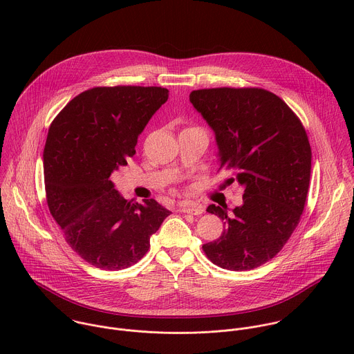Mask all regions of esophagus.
I'll return each instance as SVG.
<instances>
[{"label": "esophagus", "instance_id": "obj_1", "mask_svg": "<svg viewBox=\"0 0 354 354\" xmlns=\"http://www.w3.org/2000/svg\"><path fill=\"white\" fill-rule=\"evenodd\" d=\"M179 212L198 216L201 213H205V206L200 205V203H196V201L185 200V201H182V203L179 205Z\"/></svg>", "mask_w": 354, "mask_h": 354}]
</instances>
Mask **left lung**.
<instances>
[{
  "label": "left lung",
  "instance_id": "8db88e82",
  "mask_svg": "<svg viewBox=\"0 0 354 354\" xmlns=\"http://www.w3.org/2000/svg\"><path fill=\"white\" fill-rule=\"evenodd\" d=\"M189 99L216 134L220 169L245 189L242 206L207 207L225 228L203 250L223 269H255L279 254L304 212L311 176L306 129L262 88L197 89Z\"/></svg>",
  "mask_w": 354,
  "mask_h": 354
}]
</instances>
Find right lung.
Returning a JSON list of instances; mask_svg holds the SVG:
<instances>
[{"label":"right lung","mask_w":354,"mask_h":354,"mask_svg":"<svg viewBox=\"0 0 354 354\" xmlns=\"http://www.w3.org/2000/svg\"><path fill=\"white\" fill-rule=\"evenodd\" d=\"M161 86H96L67 104L48 129L47 206L67 243L89 265L122 270L137 263L171 214L154 198L126 200L111 175L136 154L137 138L167 102Z\"/></svg>","instance_id":"1"}]
</instances>
